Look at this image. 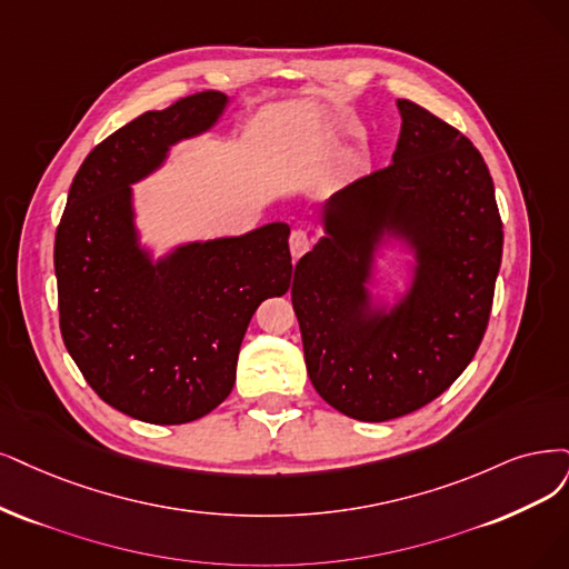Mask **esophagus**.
<instances>
[{"label": "esophagus", "instance_id": "1", "mask_svg": "<svg viewBox=\"0 0 569 569\" xmlns=\"http://www.w3.org/2000/svg\"><path fill=\"white\" fill-rule=\"evenodd\" d=\"M309 246H311V239H309V234L305 229H292V234H290V256H292V260H300L305 252L309 250Z\"/></svg>", "mask_w": 569, "mask_h": 569}]
</instances>
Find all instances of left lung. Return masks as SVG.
<instances>
[{
	"label": "left lung",
	"instance_id": "8db88e82",
	"mask_svg": "<svg viewBox=\"0 0 569 569\" xmlns=\"http://www.w3.org/2000/svg\"><path fill=\"white\" fill-rule=\"evenodd\" d=\"M391 166L321 203L323 237L296 264L292 309L326 403L387 422L431 403L486 335L503 231L486 161L467 136L410 100ZM387 249L411 258L379 290Z\"/></svg>",
	"mask_w": 569,
	"mask_h": 569
}]
</instances>
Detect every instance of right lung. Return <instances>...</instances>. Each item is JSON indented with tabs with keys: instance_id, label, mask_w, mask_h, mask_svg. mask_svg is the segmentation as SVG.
<instances>
[{
	"instance_id": "add662e5",
	"label": "right lung",
	"mask_w": 569,
	"mask_h": 569,
	"mask_svg": "<svg viewBox=\"0 0 569 569\" xmlns=\"http://www.w3.org/2000/svg\"><path fill=\"white\" fill-rule=\"evenodd\" d=\"M227 108L229 96L203 91L102 140L56 231L62 340L104 403L150 425L194 422L224 401L252 313L292 279L286 222L178 241L161 256L142 243L133 184L161 171L178 142L213 131Z\"/></svg>"
}]
</instances>
